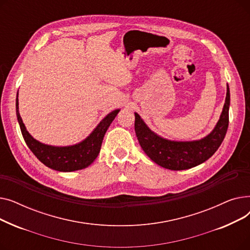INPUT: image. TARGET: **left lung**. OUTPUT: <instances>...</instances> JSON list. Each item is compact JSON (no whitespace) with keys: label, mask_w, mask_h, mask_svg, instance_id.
<instances>
[{"label":"left lung","mask_w":250,"mask_h":250,"mask_svg":"<svg viewBox=\"0 0 250 250\" xmlns=\"http://www.w3.org/2000/svg\"><path fill=\"white\" fill-rule=\"evenodd\" d=\"M230 90L214 129L201 140L177 142L164 139L148 127L135 112V132L142 149L156 164L170 170H186L198 166L212 157L225 138L229 125Z\"/></svg>","instance_id":"1"}]
</instances>
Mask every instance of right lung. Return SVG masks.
<instances>
[{
  "instance_id": "1",
  "label": "right lung",
  "mask_w": 250,
  "mask_h": 250,
  "mask_svg": "<svg viewBox=\"0 0 250 250\" xmlns=\"http://www.w3.org/2000/svg\"><path fill=\"white\" fill-rule=\"evenodd\" d=\"M18 93L16 98V114L21 128V133L26 145L45 166L62 172H71L88 167L97 158L105 133L121 109H115L108 113L98 124L84 141L73 146L56 147L45 145L35 140L26 129L19 113Z\"/></svg>"
}]
</instances>
